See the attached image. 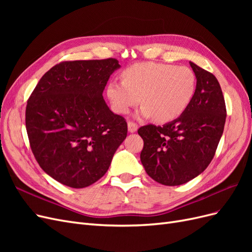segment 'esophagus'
I'll return each mask as SVG.
<instances>
[{"mask_svg":"<svg viewBox=\"0 0 252 252\" xmlns=\"http://www.w3.org/2000/svg\"><path fill=\"white\" fill-rule=\"evenodd\" d=\"M128 130L129 132H135L138 130V124L134 123L132 121H129L128 122Z\"/></svg>","mask_w":252,"mask_h":252,"instance_id":"obj_1","label":"esophagus"}]
</instances>
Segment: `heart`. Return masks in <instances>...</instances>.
Here are the masks:
<instances>
[{
	"mask_svg": "<svg viewBox=\"0 0 252 252\" xmlns=\"http://www.w3.org/2000/svg\"><path fill=\"white\" fill-rule=\"evenodd\" d=\"M123 81H112L107 95L112 109L127 113L141 101V116H154L158 123L179 118L186 110L195 93L194 72L187 66L142 62L122 73Z\"/></svg>",
	"mask_w": 252,
	"mask_h": 252,
	"instance_id": "heart-1",
	"label": "heart"
}]
</instances>
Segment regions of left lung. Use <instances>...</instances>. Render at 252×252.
I'll return each mask as SVG.
<instances>
[{"label": "left lung", "mask_w": 252, "mask_h": 252, "mask_svg": "<svg viewBox=\"0 0 252 252\" xmlns=\"http://www.w3.org/2000/svg\"><path fill=\"white\" fill-rule=\"evenodd\" d=\"M196 78L191 102L181 116L163 126L145 125L141 162L151 179L178 186L207 168L216 155L226 121L222 89L211 72L189 62Z\"/></svg>", "instance_id": "left-lung-1"}]
</instances>
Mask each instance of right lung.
Masks as SVG:
<instances>
[{
    "instance_id": "right-lung-1",
    "label": "right lung",
    "mask_w": 252,
    "mask_h": 252,
    "mask_svg": "<svg viewBox=\"0 0 252 252\" xmlns=\"http://www.w3.org/2000/svg\"><path fill=\"white\" fill-rule=\"evenodd\" d=\"M117 59L65 61L45 73L25 113L30 148L41 168L61 184L84 188L100 180L127 136L126 120L103 91Z\"/></svg>"
}]
</instances>
